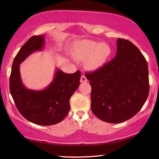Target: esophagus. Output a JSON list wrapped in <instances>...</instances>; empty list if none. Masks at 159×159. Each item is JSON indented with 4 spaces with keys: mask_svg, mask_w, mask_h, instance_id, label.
<instances>
[{
    "mask_svg": "<svg viewBox=\"0 0 159 159\" xmlns=\"http://www.w3.org/2000/svg\"><path fill=\"white\" fill-rule=\"evenodd\" d=\"M80 83H85V82H87V78H86L85 76H84V75L81 76V77H80Z\"/></svg>",
    "mask_w": 159,
    "mask_h": 159,
    "instance_id": "esophagus-1",
    "label": "esophagus"
}]
</instances>
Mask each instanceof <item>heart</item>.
Returning a JSON list of instances; mask_svg holds the SVG:
<instances>
[{"instance_id":"b5f03b06","label":"heart","mask_w":159,"mask_h":159,"mask_svg":"<svg viewBox=\"0 0 159 159\" xmlns=\"http://www.w3.org/2000/svg\"><path fill=\"white\" fill-rule=\"evenodd\" d=\"M111 54L112 49L109 43L90 39L80 40L74 50V57L80 61H86L87 69L91 71H96L105 65Z\"/></svg>"}]
</instances>
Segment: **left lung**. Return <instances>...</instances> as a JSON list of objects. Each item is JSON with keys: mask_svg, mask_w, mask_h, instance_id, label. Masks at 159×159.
Instances as JSON below:
<instances>
[{"mask_svg": "<svg viewBox=\"0 0 159 159\" xmlns=\"http://www.w3.org/2000/svg\"><path fill=\"white\" fill-rule=\"evenodd\" d=\"M117 53L110 62L92 73H86L92 86L91 108L108 123L130 119L143 106L149 94L146 59L133 43L118 38Z\"/></svg>", "mask_w": 159, "mask_h": 159, "instance_id": "left-lung-1", "label": "left lung"}]
</instances>
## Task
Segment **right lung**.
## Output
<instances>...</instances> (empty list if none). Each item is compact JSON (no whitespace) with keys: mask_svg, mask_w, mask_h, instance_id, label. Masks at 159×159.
<instances>
[{"mask_svg":"<svg viewBox=\"0 0 159 159\" xmlns=\"http://www.w3.org/2000/svg\"><path fill=\"white\" fill-rule=\"evenodd\" d=\"M45 45V35L33 36L17 54L11 67L9 79L10 93L17 109L31 122L50 126L61 121L69 113L70 98L80 84V72L67 74L57 68L53 80L45 89L26 88L22 83L20 66L36 51H42Z\"/></svg>","mask_w":159,"mask_h":159,"instance_id":"1","label":"right lung"}]
</instances>
